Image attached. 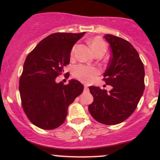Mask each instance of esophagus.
Segmentation results:
<instances>
[{
	"instance_id": "1",
	"label": "esophagus",
	"mask_w": 160,
	"mask_h": 160,
	"mask_svg": "<svg viewBox=\"0 0 160 160\" xmlns=\"http://www.w3.org/2000/svg\"><path fill=\"white\" fill-rule=\"evenodd\" d=\"M84 90H85V91H89V87H88L87 86H84Z\"/></svg>"
}]
</instances>
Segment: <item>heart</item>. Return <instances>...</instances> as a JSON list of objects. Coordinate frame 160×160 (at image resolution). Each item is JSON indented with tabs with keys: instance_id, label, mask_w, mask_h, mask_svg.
<instances>
[{
	"instance_id": "1",
	"label": "heart",
	"mask_w": 160,
	"mask_h": 160,
	"mask_svg": "<svg viewBox=\"0 0 160 160\" xmlns=\"http://www.w3.org/2000/svg\"><path fill=\"white\" fill-rule=\"evenodd\" d=\"M89 44L91 49H92L93 52L98 50H106V45L104 42L101 38H94L89 41ZM74 48L71 51V54H74ZM96 70L92 68L86 67L84 65H77L74 68L73 74L75 78L79 79L82 82H89L94 78L95 74H96Z\"/></svg>"
}]
</instances>
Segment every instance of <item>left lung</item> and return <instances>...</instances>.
<instances>
[{"instance_id":"left-lung-1","label":"left lung","mask_w":160,"mask_h":160,"mask_svg":"<svg viewBox=\"0 0 160 160\" xmlns=\"http://www.w3.org/2000/svg\"><path fill=\"white\" fill-rule=\"evenodd\" d=\"M111 49L104 80L108 92L89 86L94 101L89 105L92 117L104 125H116L132 114L144 90V68L138 52L127 40L111 34L104 36Z\"/></svg>"}]
</instances>
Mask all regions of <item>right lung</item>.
I'll return each mask as SVG.
<instances>
[{
  "mask_svg": "<svg viewBox=\"0 0 160 160\" xmlns=\"http://www.w3.org/2000/svg\"><path fill=\"white\" fill-rule=\"evenodd\" d=\"M55 33L36 46L28 55L19 80L22 105L28 118L43 129H53L65 122L68 108L83 91L77 80L68 84L56 78L69 64L71 51L85 34Z\"/></svg>",
  "mask_w": 160,
  "mask_h": 160,
  "instance_id": "1",
  "label": "right lung"
}]
</instances>
